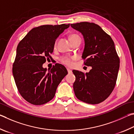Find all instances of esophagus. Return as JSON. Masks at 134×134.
Returning a JSON list of instances; mask_svg holds the SVG:
<instances>
[{
    "mask_svg": "<svg viewBox=\"0 0 134 134\" xmlns=\"http://www.w3.org/2000/svg\"><path fill=\"white\" fill-rule=\"evenodd\" d=\"M67 71L68 72V73H72V71L69 68H67Z\"/></svg>",
    "mask_w": 134,
    "mask_h": 134,
    "instance_id": "1",
    "label": "esophagus"
}]
</instances>
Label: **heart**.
Here are the masks:
<instances>
[{
  "mask_svg": "<svg viewBox=\"0 0 134 134\" xmlns=\"http://www.w3.org/2000/svg\"><path fill=\"white\" fill-rule=\"evenodd\" d=\"M76 38H80V37L78 36L77 35H72L71 36H70V39H71V41L72 39H75ZM71 60H72V58H68V57H63L60 59L61 62H62L63 63H64V64L68 66L71 65L72 64Z\"/></svg>",
  "mask_w": 134,
  "mask_h": 134,
  "instance_id": "heart-1",
  "label": "heart"
}]
</instances>
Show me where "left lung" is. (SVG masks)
I'll return each mask as SVG.
<instances>
[{
  "label": "left lung",
  "mask_w": 134,
  "mask_h": 134,
  "mask_svg": "<svg viewBox=\"0 0 134 134\" xmlns=\"http://www.w3.org/2000/svg\"><path fill=\"white\" fill-rule=\"evenodd\" d=\"M83 35L85 46L82 58L85 65L91 66L84 74L73 70L76 79L73 87L76 98L90 104H98L109 97L115 86L119 68V58L113 40L99 25L81 22L71 24Z\"/></svg>",
  "instance_id": "1"
}]
</instances>
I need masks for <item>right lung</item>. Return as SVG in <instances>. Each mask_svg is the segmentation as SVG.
Returning <instances> with one entry per match:
<instances>
[{"label":"right lung","instance_id":"1","mask_svg":"<svg viewBox=\"0 0 134 134\" xmlns=\"http://www.w3.org/2000/svg\"><path fill=\"white\" fill-rule=\"evenodd\" d=\"M69 24L43 25L32 29L18 44L13 75L19 92L33 105H41L55 97L56 89L68 74L64 66L56 63L47 71L46 58H51L56 39Z\"/></svg>","mask_w":134,"mask_h":134}]
</instances>
